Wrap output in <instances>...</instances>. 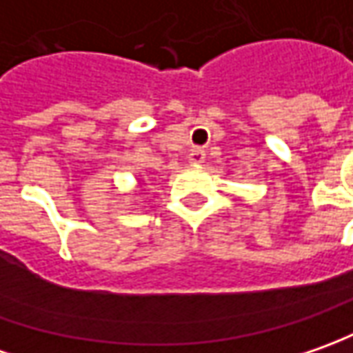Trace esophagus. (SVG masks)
<instances>
[{
  "label": "esophagus",
  "instance_id": "obj_1",
  "mask_svg": "<svg viewBox=\"0 0 353 353\" xmlns=\"http://www.w3.org/2000/svg\"><path fill=\"white\" fill-rule=\"evenodd\" d=\"M203 160H205V150L203 148H193L189 152V162L191 164H203Z\"/></svg>",
  "mask_w": 353,
  "mask_h": 353
}]
</instances>
